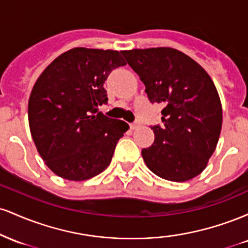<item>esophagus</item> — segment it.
Instances as JSON below:
<instances>
[{
    "instance_id": "obj_1",
    "label": "esophagus",
    "mask_w": 248,
    "mask_h": 248,
    "mask_svg": "<svg viewBox=\"0 0 248 248\" xmlns=\"http://www.w3.org/2000/svg\"><path fill=\"white\" fill-rule=\"evenodd\" d=\"M139 127H141L140 122H134V124H130V129H138Z\"/></svg>"
}]
</instances>
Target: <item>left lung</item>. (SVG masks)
<instances>
[{
	"instance_id": "left-lung-1",
	"label": "left lung",
	"mask_w": 248,
	"mask_h": 248,
	"mask_svg": "<svg viewBox=\"0 0 248 248\" xmlns=\"http://www.w3.org/2000/svg\"><path fill=\"white\" fill-rule=\"evenodd\" d=\"M140 76L150 102L163 104V126L152 127L155 140L142 149L158 177L186 182L205 169L217 147L223 108L211 77L197 62L172 47L121 51Z\"/></svg>"
}]
</instances>
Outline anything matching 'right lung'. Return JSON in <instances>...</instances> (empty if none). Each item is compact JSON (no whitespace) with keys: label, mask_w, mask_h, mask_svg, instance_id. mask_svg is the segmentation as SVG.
<instances>
[{"label":"right lung","mask_w":248,"mask_h":248,"mask_svg":"<svg viewBox=\"0 0 248 248\" xmlns=\"http://www.w3.org/2000/svg\"><path fill=\"white\" fill-rule=\"evenodd\" d=\"M124 65L116 50L75 47L57 57L33 85L30 133L43 161L59 177L86 181L109 166L129 126L96 110L108 101V75Z\"/></svg>","instance_id":"1"}]
</instances>
